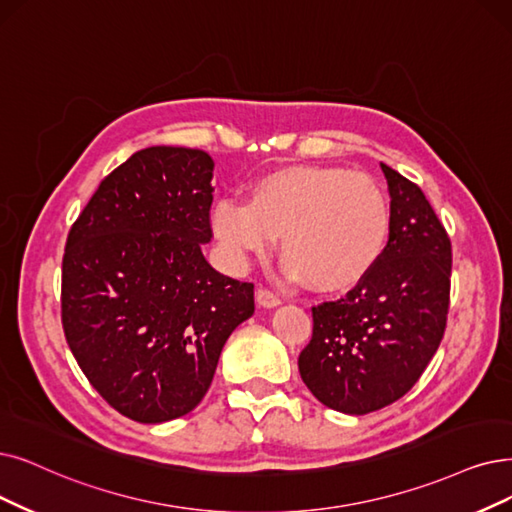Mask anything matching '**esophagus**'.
Returning a JSON list of instances; mask_svg holds the SVG:
<instances>
[{
  "mask_svg": "<svg viewBox=\"0 0 512 512\" xmlns=\"http://www.w3.org/2000/svg\"><path fill=\"white\" fill-rule=\"evenodd\" d=\"M256 302L260 306H264V309H273V306H277L281 300H279V296L275 292H271L267 288H258L256 290Z\"/></svg>",
  "mask_w": 512,
  "mask_h": 512,
  "instance_id": "obj_1",
  "label": "esophagus"
}]
</instances>
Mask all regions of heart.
I'll return each mask as SVG.
<instances>
[{"instance_id": "1", "label": "heart", "mask_w": 512, "mask_h": 512, "mask_svg": "<svg viewBox=\"0 0 512 512\" xmlns=\"http://www.w3.org/2000/svg\"><path fill=\"white\" fill-rule=\"evenodd\" d=\"M378 182L338 166H292L258 176L248 201L220 199L212 231L233 262L267 254L281 237L285 271L319 290L351 288L374 271L391 237Z\"/></svg>"}]
</instances>
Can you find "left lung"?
Returning a JSON list of instances; mask_svg holds the SVG:
<instances>
[{"instance_id":"obj_1","label":"left lung","mask_w":512,"mask_h":512,"mask_svg":"<svg viewBox=\"0 0 512 512\" xmlns=\"http://www.w3.org/2000/svg\"><path fill=\"white\" fill-rule=\"evenodd\" d=\"M391 191V237L374 271L338 300L313 306L298 357L311 393L344 414L401 399L437 353L449 311L452 241L416 182L380 163Z\"/></svg>"}]
</instances>
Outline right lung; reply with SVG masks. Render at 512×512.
Returning <instances> with one entry per match:
<instances>
[{"label":"right lung","instance_id":"right-lung-1","mask_svg":"<svg viewBox=\"0 0 512 512\" xmlns=\"http://www.w3.org/2000/svg\"><path fill=\"white\" fill-rule=\"evenodd\" d=\"M208 153L149 147L121 163L67 237L60 319L98 395L130 420L189 414L224 342L254 313V283L214 271Z\"/></svg>","mask_w":512,"mask_h":512}]
</instances>
